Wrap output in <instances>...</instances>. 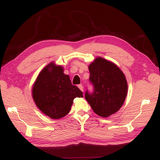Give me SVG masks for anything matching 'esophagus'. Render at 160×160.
I'll use <instances>...</instances> for the list:
<instances>
[{
  "instance_id": "34e87169",
  "label": "esophagus",
  "mask_w": 160,
  "mask_h": 160,
  "mask_svg": "<svg viewBox=\"0 0 160 160\" xmlns=\"http://www.w3.org/2000/svg\"><path fill=\"white\" fill-rule=\"evenodd\" d=\"M78 88H79V89L83 92V90H84V89H83V86L82 85V84H79V85H78Z\"/></svg>"
}]
</instances>
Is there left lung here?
<instances>
[{
    "mask_svg": "<svg viewBox=\"0 0 160 160\" xmlns=\"http://www.w3.org/2000/svg\"><path fill=\"white\" fill-rule=\"evenodd\" d=\"M89 70L94 91L92 94L87 91L86 100L97 115L109 117L120 110L127 97L125 75L115 63L100 56L89 64Z\"/></svg>",
    "mask_w": 160,
    "mask_h": 160,
    "instance_id": "8db88e82",
    "label": "left lung"
}]
</instances>
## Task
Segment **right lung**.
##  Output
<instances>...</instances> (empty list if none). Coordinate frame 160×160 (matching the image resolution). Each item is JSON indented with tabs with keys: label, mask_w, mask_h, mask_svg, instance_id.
<instances>
[{
	"label": "right lung",
	"mask_w": 160,
	"mask_h": 160,
	"mask_svg": "<svg viewBox=\"0 0 160 160\" xmlns=\"http://www.w3.org/2000/svg\"><path fill=\"white\" fill-rule=\"evenodd\" d=\"M32 98L42 113L58 120L69 113L76 98H82L78 87L71 84L64 67L51 62L40 71L32 87Z\"/></svg>",
	"instance_id": "1"
}]
</instances>
